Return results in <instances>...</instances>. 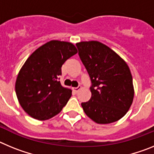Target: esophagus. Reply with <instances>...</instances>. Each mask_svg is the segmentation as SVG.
I'll return each mask as SVG.
<instances>
[{
    "label": "esophagus",
    "mask_w": 154,
    "mask_h": 154,
    "mask_svg": "<svg viewBox=\"0 0 154 154\" xmlns=\"http://www.w3.org/2000/svg\"><path fill=\"white\" fill-rule=\"evenodd\" d=\"M80 89H81V86H80V85H79V86H77V87H74V88H72V89L75 92H78L79 91Z\"/></svg>",
    "instance_id": "esophagus-1"
}]
</instances>
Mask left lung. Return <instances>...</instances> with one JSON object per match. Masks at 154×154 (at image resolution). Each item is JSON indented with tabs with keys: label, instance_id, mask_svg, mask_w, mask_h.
Returning <instances> with one entry per match:
<instances>
[{
	"label": "left lung",
	"instance_id": "8db88e82",
	"mask_svg": "<svg viewBox=\"0 0 154 154\" xmlns=\"http://www.w3.org/2000/svg\"><path fill=\"white\" fill-rule=\"evenodd\" d=\"M76 46L91 80V99L81 104L84 112L99 124L119 120L129 110L134 96L127 64L101 42H82Z\"/></svg>",
	"mask_w": 154,
	"mask_h": 154
}]
</instances>
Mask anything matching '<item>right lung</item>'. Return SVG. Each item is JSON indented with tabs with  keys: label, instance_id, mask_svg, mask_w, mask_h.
I'll return each mask as SVG.
<instances>
[{
	"label": "right lung",
	"instance_id": "right-lung-1",
	"mask_svg": "<svg viewBox=\"0 0 154 154\" xmlns=\"http://www.w3.org/2000/svg\"><path fill=\"white\" fill-rule=\"evenodd\" d=\"M76 53L72 43L54 40L27 59L17 75L15 91L19 103L30 116L46 120L62 111L72 90L62 86L59 75L62 65Z\"/></svg>",
	"mask_w": 154,
	"mask_h": 154
}]
</instances>
